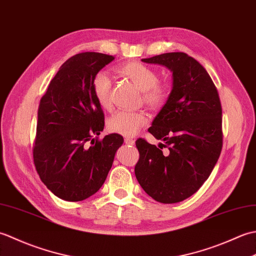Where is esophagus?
I'll use <instances>...</instances> for the list:
<instances>
[{"label": "esophagus", "mask_w": 256, "mask_h": 256, "mask_svg": "<svg viewBox=\"0 0 256 256\" xmlns=\"http://www.w3.org/2000/svg\"><path fill=\"white\" fill-rule=\"evenodd\" d=\"M124 142H125V144L134 145V143H135V140H134V138H124Z\"/></svg>", "instance_id": "1"}]
</instances>
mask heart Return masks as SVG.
Listing matches in <instances>:
<instances>
[{
  "mask_svg": "<svg viewBox=\"0 0 256 256\" xmlns=\"http://www.w3.org/2000/svg\"><path fill=\"white\" fill-rule=\"evenodd\" d=\"M116 72L130 79L142 91V100L150 108H160L165 104L168 98V89L158 82V74L153 68L138 62H130L120 64ZM92 92L101 108H111V80L104 72H99L92 80ZM148 122L142 111H118L108 118V131L132 136Z\"/></svg>",
  "mask_w": 256,
  "mask_h": 256,
  "instance_id": "b5f03b06",
  "label": "heart"
}]
</instances>
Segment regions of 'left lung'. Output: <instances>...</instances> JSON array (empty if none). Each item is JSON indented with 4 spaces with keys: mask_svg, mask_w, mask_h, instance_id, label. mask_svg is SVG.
<instances>
[{
    "mask_svg": "<svg viewBox=\"0 0 256 256\" xmlns=\"http://www.w3.org/2000/svg\"><path fill=\"white\" fill-rule=\"evenodd\" d=\"M172 72V89L148 132L168 152L144 138L135 176L144 192L162 204L189 198L208 179L222 150V108L218 90L206 70L184 52L142 59Z\"/></svg>",
    "mask_w": 256,
    "mask_h": 256,
    "instance_id": "1",
    "label": "left lung"
}]
</instances>
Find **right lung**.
<instances>
[{"instance_id": "add662e5", "label": "right lung", "mask_w": 256, "mask_h": 256, "mask_svg": "<svg viewBox=\"0 0 256 256\" xmlns=\"http://www.w3.org/2000/svg\"><path fill=\"white\" fill-rule=\"evenodd\" d=\"M114 59L86 52L64 62L42 96L32 158L40 180L58 198L81 201L106 182L118 148V134L98 138L104 114L92 92V80Z\"/></svg>"}]
</instances>
